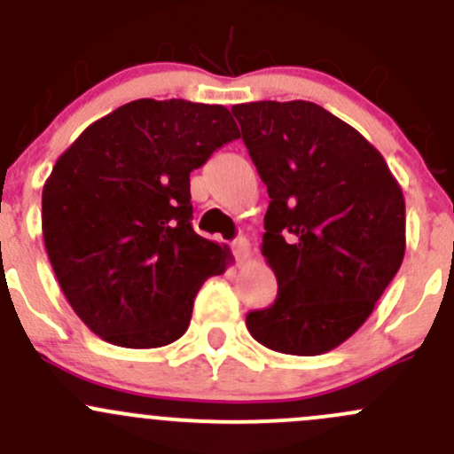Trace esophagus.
I'll return each mask as SVG.
<instances>
[{"instance_id":"esophagus-1","label":"esophagus","mask_w":454,"mask_h":454,"mask_svg":"<svg viewBox=\"0 0 454 454\" xmlns=\"http://www.w3.org/2000/svg\"><path fill=\"white\" fill-rule=\"evenodd\" d=\"M232 253H235V256L239 261H244V259H248V254H250V244L246 239H237L235 244H232Z\"/></svg>"}]
</instances>
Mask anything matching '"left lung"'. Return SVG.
Here are the masks:
<instances>
[{
    "label": "left lung",
    "mask_w": 454,
    "mask_h": 454,
    "mask_svg": "<svg viewBox=\"0 0 454 454\" xmlns=\"http://www.w3.org/2000/svg\"><path fill=\"white\" fill-rule=\"evenodd\" d=\"M270 206L265 256L278 283L270 308L246 316L256 342L320 356L354 336L406 250V206L382 153L309 100L232 107Z\"/></svg>",
    "instance_id": "left-lung-1"
}]
</instances>
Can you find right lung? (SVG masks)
Returning <instances> with one entry per match:
<instances>
[{
  "instance_id": "obj_1",
  "label": "right lung",
  "mask_w": 454,
  "mask_h": 454,
  "mask_svg": "<svg viewBox=\"0 0 454 454\" xmlns=\"http://www.w3.org/2000/svg\"><path fill=\"white\" fill-rule=\"evenodd\" d=\"M239 138L223 105L140 98L91 122L41 195L48 259L76 316L127 349L176 342L228 246L191 226V171Z\"/></svg>"
}]
</instances>
